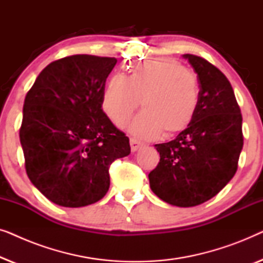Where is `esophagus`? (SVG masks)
<instances>
[{"label":"esophagus","mask_w":263,"mask_h":263,"mask_svg":"<svg viewBox=\"0 0 263 263\" xmlns=\"http://www.w3.org/2000/svg\"><path fill=\"white\" fill-rule=\"evenodd\" d=\"M141 146H142V142L141 141H139V140L135 139V138H130V147H132L133 152L138 151Z\"/></svg>","instance_id":"obj_1"}]
</instances>
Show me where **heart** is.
<instances>
[{"label": "heart", "mask_w": 263, "mask_h": 263, "mask_svg": "<svg viewBox=\"0 0 263 263\" xmlns=\"http://www.w3.org/2000/svg\"><path fill=\"white\" fill-rule=\"evenodd\" d=\"M128 129L142 139L161 133L171 138L185 130L200 104V84L196 74L175 60L160 59L134 64L130 74H116L104 88L102 106L114 123L123 124L138 109Z\"/></svg>", "instance_id": "1"}]
</instances>
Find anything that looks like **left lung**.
<instances>
[{"label": "left lung", "instance_id": "obj_1", "mask_svg": "<svg viewBox=\"0 0 263 263\" xmlns=\"http://www.w3.org/2000/svg\"><path fill=\"white\" fill-rule=\"evenodd\" d=\"M184 57L199 79V107L177 138L156 145L160 160L148 178L159 199L193 207L217 195L235 176L243 132L242 114L228 78L202 57Z\"/></svg>", "mask_w": 263, "mask_h": 263}]
</instances>
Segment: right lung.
I'll list each match as a JSON object with an SVG mask.
<instances>
[{
    "instance_id": "obj_1",
    "label": "right lung",
    "mask_w": 263,
    "mask_h": 263,
    "mask_svg": "<svg viewBox=\"0 0 263 263\" xmlns=\"http://www.w3.org/2000/svg\"><path fill=\"white\" fill-rule=\"evenodd\" d=\"M115 57L71 55L48 64L24 103L26 174L53 203L84 207L105 196L110 165L130 153L128 136L103 111Z\"/></svg>"
}]
</instances>
